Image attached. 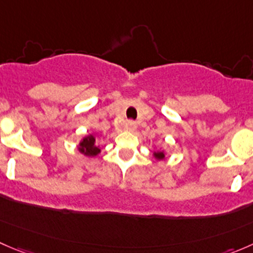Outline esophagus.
<instances>
[{
	"instance_id": "34e87169",
	"label": "esophagus",
	"mask_w": 253,
	"mask_h": 253,
	"mask_svg": "<svg viewBox=\"0 0 253 253\" xmlns=\"http://www.w3.org/2000/svg\"><path fill=\"white\" fill-rule=\"evenodd\" d=\"M126 127H127V129H128V131H134V129H136V127H137L136 122L132 121V120H129V121H127Z\"/></svg>"
}]
</instances>
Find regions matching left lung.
Returning <instances> with one entry per match:
<instances>
[{
  "label": "left lung",
  "mask_w": 253,
  "mask_h": 253,
  "mask_svg": "<svg viewBox=\"0 0 253 253\" xmlns=\"http://www.w3.org/2000/svg\"><path fill=\"white\" fill-rule=\"evenodd\" d=\"M155 158H158V159H164V153L163 152H158V153H154Z\"/></svg>",
  "instance_id": "left-lung-1"
}]
</instances>
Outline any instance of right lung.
Wrapping results in <instances>:
<instances>
[{
  "label": "right lung",
  "instance_id": "obj_1",
  "mask_svg": "<svg viewBox=\"0 0 253 253\" xmlns=\"http://www.w3.org/2000/svg\"><path fill=\"white\" fill-rule=\"evenodd\" d=\"M79 152L83 153L84 155H88V157H94L100 152V149L95 145V138L93 136H88L79 144Z\"/></svg>",
  "mask_w": 253,
  "mask_h": 253
}]
</instances>
